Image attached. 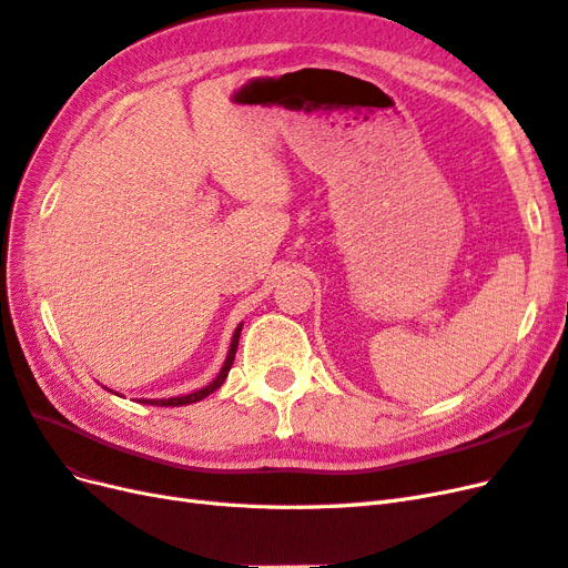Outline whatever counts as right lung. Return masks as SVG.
Masks as SVG:
<instances>
[{
	"label": "right lung",
	"instance_id": "1",
	"mask_svg": "<svg viewBox=\"0 0 568 568\" xmlns=\"http://www.w3.org/2000/svg\"><path fill=\"white\" fill-rule=\"evenodd\" d=\"M242 326H244V322L236 326L234 329V336H232V343H230V351H227V357H225V365H222V369L217 372V376L215 379L209 384V386H203V388H199V390H194V393H186V395H178V398H159V400H149V398H142L140 403L142 405H161V407H180V405H192V403H199V400H203L205 395H211L213 390H217L222 384H225V379H227V374H230V369H232V363H234V355H236V348H239V336H242ZM109 390V388H106ZM113 393V390H111ZM118 395V393H115ZM120 398H123V395H120Z\"/></svg>",
	"mask_w": 568,
	"mask_h": 568
}]
</instances>
